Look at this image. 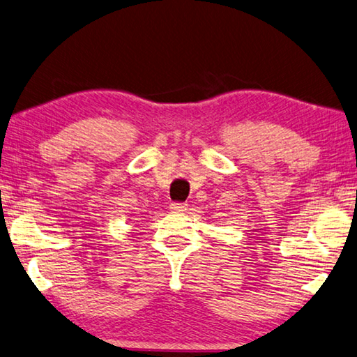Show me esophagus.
I'll use <instances>...</instances> for the list:
<instances>
[{
    "mask_svg": "<svg viewBox=\"0 0 357 357\" xmlns=\"http://www.w3.org/2000/svg\"><path fill=\"white\" fill-rule=\"evenodd\" d=\"M171 208L174 213H182V211H186V208H188V205L183 204V202H172L171 204Z\"/></svg>",
    "mask_w": 357,
    "mask_h": 357,
    "instance_id": "1",
    "label": "esophagus"
}]
</instances>
